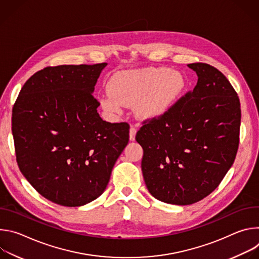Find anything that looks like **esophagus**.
Here are the masks:
<instances>
[{"instance_id":"obj_1","label":"esophagus","mask_w":259,"mask_h":259,"mask_svg":"<svg viewBox=\"0 0 259 259\" xmlns=\"http://www.w3.org/2000/svg\"><path fill=\"white\" fill-rule=\"evenodd\" d=\"M136 132H137V129L133 126L130 127V132H129V137H130V140L133 141L135 139V135H136Z\"/></svg>"}]
</instances>
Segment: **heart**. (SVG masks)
Returning a JSON list of instances; mask_svg holds the SVG:
<instances>
[{
  "label": "heart",
  "instance_id": "1",
  "mask_svg": "<svg viewBox=\"0 0 259 259\" xmlns=\"http://www.w3.org/2000/svg\"><path fill=\"white\" fill-rule=\"evenodd\" d=\"M186 82L179 71L168 67H147L123 71L110 79L109 92L100 96V103L109 114H121L124 105H135L143 119L163 116L173 106Z\"/></svg>",
  "mask_w": 259,
  "mask_h": 259
}]
</instances>
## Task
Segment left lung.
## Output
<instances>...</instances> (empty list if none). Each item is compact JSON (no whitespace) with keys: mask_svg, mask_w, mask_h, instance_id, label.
I'll return each mask as SVG.
<instances>
[{"mask_svg":"<svg viewBox=\"0 0 259 259\" xmlns=\"http://www.w3.org/2000/svg\"><path fill=\"white\" fill-rule=\"evenodd\" d=\"M198 82L159 118L136 133L142 146L141 170L153 197L191 205L210 195L236 159L241 106L223 72L207 63H191Z\"/></svg>","mask_w":259,"mask_h":259,"instance_id":"8db88e82","label":"left lung"}]
</instances>
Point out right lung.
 Wrapping results in <instances>:
<instances>
[{
	"label": "right lung",
	"instance_id": "right-lung-1",
	"mask_svg": "<svg viewBox=\"0 0 259 259\" xmlns=\"http://www.w3.org/2000/svg\"><path fill=\"white\" fill-rule=\"evenodd\" d=\"M107 63L48 66L23 85L12 109L18 167L47 200L86 205L106 189L129 141V124L97 113L94 87Z\"/></svg>",
	"mask_w": 259,
	"mask_h": 259
}]
</instances>
